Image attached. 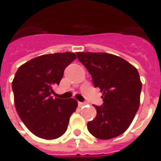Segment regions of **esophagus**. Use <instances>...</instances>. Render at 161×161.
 I'll list each match as a JSON object with an SVG mask.
<instances>
[{
	"label": "esophagus",
	"mask_w": 161,
	"mask_h": 161,
	"mask_svg": "<svg viewBox=\"0 0 161 161\" xmlns=\"http://www.w3.org/2000/svg\"><path fill=\"white\" fill-rule=\"evenodd\" d=\"M84 103H82V102H78V106L79 107H82V106H84Z\"/></svg>",
	"instance_id": "obj_1"
}]
</instances>
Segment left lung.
Wrapping results in <instances>:
<instances>
[{
  "instance_id": "1",
  "label": "left lung",
  "mask_w": 161,
  "mask_h": 161,
  "mask_svg": "<svg viewBox=\"0 0 161 161\" xmlns=\"http://www.w3.org/2000/svg\"><path fill=\"white\" fill-rule=\"evenodd\" d=\"M78 60L103 94V103L94 105L97 116L89 121V132L96 138L108 140L123 134L140 106L142 82L136 68L120 57L105 53H77Z\"/></svg>"
}]
</instances>
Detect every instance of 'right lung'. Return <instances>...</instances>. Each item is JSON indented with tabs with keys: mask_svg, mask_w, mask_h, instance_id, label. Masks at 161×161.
Here are the masks:
<instances>
[{
	"mask_svg": "<svg viewBox=\"0 0 161 161\" xmlns=\"http://www.w3.org/2000/svg\"><path fill=\"white\" fill-rule=\"evenodd\" d=\"M73 53L46 54L29 60L16 71L12 88L16 111L23 123L38 137L53 140L67 130L77 102L53 98L64 69L76 59Z\"/></svg>",
	"mask_w": 161,
	"mask_h": 161,
	"instance_id": "add662e5",
	"label": "right lung"
}]
</instances>
